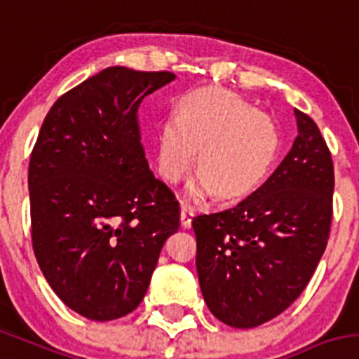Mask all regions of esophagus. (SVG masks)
<instances>
[{
  "label": "esophagus",
  "mask_w": 359,
  "mask_h": 359,
  "mask_svg": "<svg viewBox=\"0 0 359 359\" xmlns=\"http://www.w3.org/2000/svg\"><path fill=\"white\" fill-rule=\"evenodd\" d=\"M194 217V208L189 205H182V226L183 228H190Z\"/></svg>",
  "instance_id": "esophagus-1"
}]
</instances>
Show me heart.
Wrapping results in <instances>:
<instances>
[{
    "instance_id": "1",
    "label": "heart",
    "mask_w": 359,
    "mask_h": 359,
    "mask_svg": "<svg viewBox=\"0 0 359 359\" xmlns=\"http://www.w3.org/2000/svg\"><path fill=\"white\" fill-rule=\"evenodd\" d=\"M278 146L271 115L224 88H201L182 101L177 117L163 123L158 169L169 183L180 182L201 149L203 172L190 183V194L201 199L217 190L220 197L236 199L263 182Z\"/></svg>"
}]
</instances>
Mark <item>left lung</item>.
<instances>
[{
    "instance_id": "left-lung-1",
    "label": "left lung",
    "mask_w": 359,
    "mask_h": 359,
    "mask_svg": "<svg viewBox=\"0 0 359 359\" xmlns=\"http://www.w3.org/2000/svg\"><path fill=\"white\" fill-rule=\"evenodd\" d=\"M294 114V146L267 182L238 205L192 220L206 306L238 330L287 310L306 288L330 238L333 160L313 119Z\"/></svg>"
}]
</instances>
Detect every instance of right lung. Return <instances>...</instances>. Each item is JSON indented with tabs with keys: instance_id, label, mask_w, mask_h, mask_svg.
Masks as SVG:
<instances>
[{
	"instance_id": "obj_1",
	"label": "right lung",
	"mask_w": 359,
	"mask_h": 359,
	"mask_svg": "<svg viewBox=\"0 0 359 359\" xmlns=\"http://www.w3.org/2000/svg\"><path fill=\"white\" fill-rule=\"evenodd\" d=\"M172 72L103 69L58 97L28 167L32 244L65 306L90 320L139 306L180 205L149 170L139 104Z\"/></svg>"
}]
</instances>
